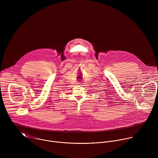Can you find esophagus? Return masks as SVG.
<instances>
[{"label": "esophagus", "instance_id": "34e87169", "mask_svg": "<svg viewBox=\"0 0 158 158\" xmlns=\"http://www.w3.org/2000/svg\"><path fill=\"white\" fill-rule=\"evenodd\" d=\"M82 84V82H77V85H81Z\"/></svg>", "mask_w": 158, "mask_h": 158}]
</instances>
